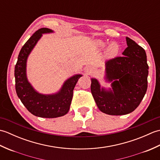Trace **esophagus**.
I'll return each instance as SVG.
<instances>
[{
    "mask_svg": "<svg viewBox=\"0 0 160 160\" xmlns=\"http://www.w3.org/2000/svg\"><path fill=\"white\" fill-rule=\"evenodd\" d=\"M94 71V69L92 67H87L84 69V71L87 74H91V73H93Z\"/></svg>",
    "mask_w": 160,
    "mask_h": 160,
    "instance_id": "esophagus-1",
    "label": "esophagus"
}]
</instances>
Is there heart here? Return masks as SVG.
Instances as JSON below:
<instances>
[{"instance_id":"b5f03b06","label":"heart","mask_w":160,"mask_h":160,"mask_svg":"<svg viewBox=\"0 0 160 160\" xmlns=\"http://www.w3.org/2000/svg\"><path fill=\"white\" fill-rule=\"evenodd\" d=\"M98 45L101 47H104L105 46V43L102 42V41H98ZM119 47L118 45H117L116 43H112L111 45L108 46V47L107 49V53L108 54V56H114L118 52Z\"/></svg>"}]
</instances>
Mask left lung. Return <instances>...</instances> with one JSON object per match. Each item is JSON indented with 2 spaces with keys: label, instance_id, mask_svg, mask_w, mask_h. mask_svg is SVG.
Returning <instances> with one entry per match:
<instances>
[{
  "label": "left lung",
  "instance_id": "left-lung-1",
  "mask_svg": "<svg viewBox=\"0 0 160 160\" xmlns=\"http://www.w3.org/2000/svg\"><path fill=\"white\" fill-rule=\"evenodd\" d=\"M127 47L122 56L107 60L106 79L112 89L100 88L91 79V91L98 108L108 115H121L133 111L144 97L148 87V66L145 50L134 40L126 38Z\"/></svg>",
  "mask_w": 160,
  "mask_h": 160
}]
</instances>
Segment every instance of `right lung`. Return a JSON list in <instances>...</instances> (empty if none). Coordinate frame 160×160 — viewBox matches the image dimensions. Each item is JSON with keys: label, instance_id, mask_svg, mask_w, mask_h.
<instances>
[{"label": "right lung", "instance_id": "1", "mask_svg": "<svg viewBox=\"0 0 160 160\" xmlns=\"http://www.w3.org/2000/svg\"><path fill=\"white\" fill-rule=\"evenodd\" d=\"M48 28L36 31L25 42L19 53L15 66V85L17 96L32 114L46 118H58L66 115L69 110L73 91L82 75L77 74L67 80L58 92L52 95L39 93L33 89L27 78L26 65L28 56L42 33H52Z\"/></svg>", "mask_w": 160, "mask_h": 160}]
</instances>
